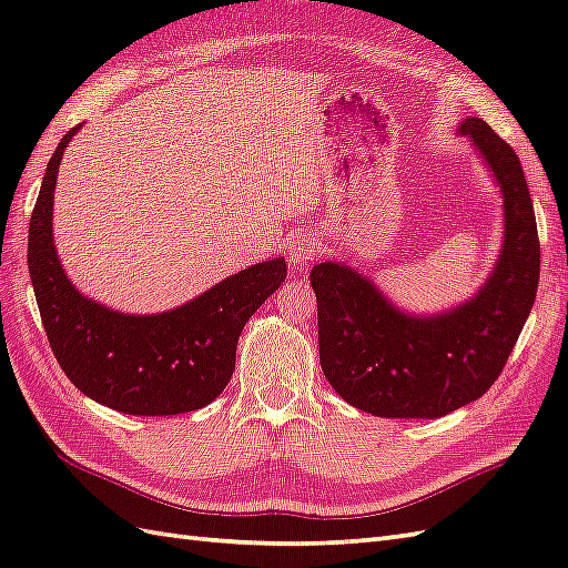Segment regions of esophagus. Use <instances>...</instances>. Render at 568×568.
<instances>
[{
    "instance_id": "obj_1",
    "label": "esophagus",
    "mask_w": 568,
    "mask_h": 568,
    "mask_svg": "<svg viewBox=\"0 0 568 568\" xmlns=\"http://www.w3.org/2000/svg\"><path fill=\"white\" fill-rule=\"evenodd\" d=\"M323 251V243L321 239L315 236V233H303V236H294L286 245V253H288V262H292L294 267H301L303 262H311Z\"/></svg>"
}]
</instances>
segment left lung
Returning <instances> with one entry per match:
<instances>
[{
    "instance_id": "left-lung-1",
    "label": "left lung",
    "mask_w": 568,
    "mask_h": 568,
    "mask_svg": "<svg viewBox=\"0 0 568 568\" xmlns=\"http://www.w3.org/2000/svg\"><path fill=\"white\" fill-rule=\"evenodd\" d=\"M501 192L504 233L477 292L436 313H412L342 260L317 262L321 366L335 393L385 419H438L475 403L499 378L532 311L539 241L516 151L481 118L458 124Z\"/></svg>"
}]
</instances>
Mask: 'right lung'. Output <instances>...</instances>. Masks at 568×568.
Here are the masks:
<instances>
[{
  "label": "right lung",
  "instance_id": "right-lung-1",
  "mask_svg": "<svg viewBox=\"0 0 568 568\" xmlns=\"http://www.w3.org/2000/svg\"><path fill=\"white\" fill-rule=\"evenodd\" d=\"M81 128L54 149L29 229V272L52 354L81 393L110 409L136 417L202 409L229 385L241 332L286 280V262H257L161 313H122L84 296L52 233L62 154Z\"/></svg>",
  "mask_w": 568,
  "mask_h": 568
}]
</instances>
